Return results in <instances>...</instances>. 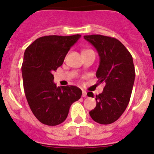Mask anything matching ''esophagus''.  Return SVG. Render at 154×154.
<instances>
[{
    "mask_svg": "<svg viewBox=\"0 0 154 154\" xmlns=\"http://www.w3.org/2000/svg\"><path fill=\"white\" fill-rule=\"evenodd\" d=\"M83 97H87V92L85 91H83V94H82Z\"/></svg>",
    "mask_w": 154,
    "mask_h": 154,
    "instance_id": "1",
    "label": "esophagus"
}]
</instances>
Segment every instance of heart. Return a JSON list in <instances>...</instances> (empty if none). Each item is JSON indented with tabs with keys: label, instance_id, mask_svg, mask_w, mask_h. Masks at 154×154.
I'll use <instances>...</instances> for the list:
<instances>
[{
	"label": "heart",
	"instance_id": "1",
	"mask_svg": "<svg viewBox=\"0 0 154 154\" xmlns=\"http://www.w3.org/2000/svg\"><path fill=\"white\" fill-rule=\"evenodd\" d=\"M91 51V50H84V51H83V53H84V52H86V51Z\"/></svg>",
	"mask_w": 154,
	"mask_h": 154
}]
</instances>
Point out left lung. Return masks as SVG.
<instances>
[{"mask_svg": "<svg viewBox=\"0 0 154 154\" xmlns=\"http://www.w3.org/2000/svg\"><path fill=\"white\" fill-rule=\"evenodd\" d=\"M97 50L100 65L96 72L98 83H104L103 92L96 95L95 108L89 112L91 119L101 125L117 121L125 111L135 80L133 57L117 38L102 35H84ZM94 97L92 92L87 94Z\"/></svg>", "mask_w": 154, "mask_h": 154, "instance_id": "1", "label": "left lung"}]
</instances>
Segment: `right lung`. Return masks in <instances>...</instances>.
Listing matches in <instances>:
<instances>
[{"label": "right lung", "mask_w": 154, "mask_h": 154, "mask_svg": "<svg viewBox=\"0 0 154 154\" xmlns=\"http://www.w3.org/2000/svg\"><path fill=\"white\" fill-rule=\"evenodd\" d=\"M80 36L76 34L40 37L24 52L21 66L24 93L31 111L44 125L56 126L63 123L71 105L81 97L80 88L57 87L53 75Z\"/></svg>", "instance_id": "right-lung-1"}]
</instances>
